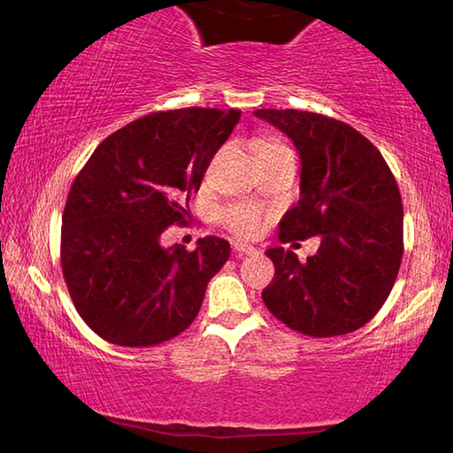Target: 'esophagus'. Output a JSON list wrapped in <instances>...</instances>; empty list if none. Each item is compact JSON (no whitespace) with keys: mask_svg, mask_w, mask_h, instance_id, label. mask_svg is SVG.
<instances>
[{"mask_svg":"<svg viewBox=\"0 0 453 453\" xmlns=\"http://www.w3.org/2000/svg\"><path fill=\"white\" fill-rule=\"evenodd\" d=\"M233 249H234V252L239 257H250V255H257V249L255 247H250V244H242V242H234L233 244Z\"/></svg>","mask_w":453,"mask_h":453,"instance_id":"1","label":"esophagus"}]
</instances>
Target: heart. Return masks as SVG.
I'll return each mask as SVG.
<instances>
[{
	"instance_id": "obj_1",
	"label": "heart",
	"mask_w": 453,
	"mask_h": 453,
	"mask_svg": "<svg viewBox=\"0 0 453 453\" xmlns=\"http://www.w3.org/2000/svg\"><path fill=\"white\" fill-rule=\"evenodd\" d=\"M274 150H290L287 145H282L279 141L265 142L260 153H274ZM258 153V155H260ZM220 222L228 233H233L236 239H255L266 225V214L260 206L247 204V203H236L226 206L220 212Z\"/></svg>"
}]
</instances>
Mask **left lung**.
<instances>
[{
  "label": "left lung",
  "mask_w": 453,
  "mask_h": 453,
  "mask_svg": "<svg viewBox=\"0 0 453 453\" xmlns=\"http://www.w3.org/2000/svg\"><path fill=\"white\" fill-rule=\"evenodd\" d=\"M255 115L287 133L300 153V201L284 214L279 241L320 236L306 263L268 249L274 279L263 300L274 319L312 338L342 336L374 319L400 271L403 209L380 150L338 119L296 109Z\"/></svg>",
  "instance_id": "obj_1"
}]
</instances>
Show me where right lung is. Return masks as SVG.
Returning <instances> with one entry per match:
<instances>
[{
  "mask_svg": "<svg viewBox=\"0 0 453 453\" xmlns=\"http://www.w3.org/2000/svg\"><path fill=\"white\" fill-rule=\"evenodd\" d=\"M239 119L236 109L157 111L111 133L79 171L61 219V271L103 340L155 346L196 319L231 244L204 236L195 250L163 249L161 236L187 222L190 195Z\"/></svg>",
  "mask_w": 453,
  "mask_h": 453,
  "instance_id": "obj_1",
  "label": "right lung"
}]
</instances>
